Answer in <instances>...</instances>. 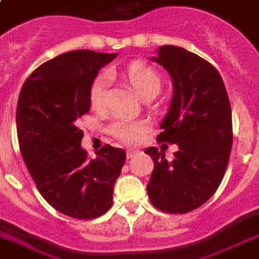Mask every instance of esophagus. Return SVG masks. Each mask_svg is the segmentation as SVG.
Masks as SVG:
<instances>
[{
	"label": "esophagus",
	"instance_id": "34e87169",
	"mask_svg": "<svg viewBox=\"0 0 259 259\" xmlns=\"http://www.w3.org/2000/svg\"><path fill=\"white\" fill-rule=\"evenodd\" d=\"M138 151L137 149H127V152H126V156H127V159H132V157H134V156L137 155Z\"/></svg>",
	"mask_w": 259,
	"mask_h": 259
}]
</instances>
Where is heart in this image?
Wrapping results in <instances>:
<instances>
[{
  "label": "heart",
  "mask_w": 259,
  "mask_h": 259,
  "mask_svg": "<svg viewBox=\"0 0 259 259\" xmlns=\"http://www.w3.org/2000/svg\"><path fill=\"white\" fill-rule=\"evenodd\" d=\"M115 74L114 70H108L107 77ZM122 76L133 88L134 92L141 99L155 98L161 90V77L155 69L143 64V62H133L123 70ZM104 74H100L95 78L90 90V103L92 110L102 111L106 106L107 98L108 80ZM148 132V126L144 121H133L127 118H119L110 126L111 136L119 140L121 143L127 145H134L140 143Z\"/></svg>",
  "instance_id": "1"
}]
</instances>
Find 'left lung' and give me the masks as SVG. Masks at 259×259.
Masks as SVG:
<instances>
[{
	"instance_id": "left-lung-1",
	"label": "left lung",
	"mask_w": 259,
	"mask_h": 259,
	"mask_svg": "<svg viewBox=\"0 0 259 259\" xmlns=\"http://www.w3.org/2000/svg\"><path fill=\"white\" fill-rule=\"evenodd\" d=\"M155 61L169 73L174 95L160 125L159 143L177 144L174 160L148 148L155 163L147 190L155 208L187 213L216 193L230 160L232 112L220 73L212 64L178 46H161Z\"/></svg>"
}]
</instances>
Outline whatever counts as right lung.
Returning <instances> with one entry per match:
<instances>
[{
  "instance_id": "obj_1",
  "label": "right lung",
  "mask_w": 259,
  "mask_h": 259,
  "mask_svg": "<svg viewBox=\"0 0 259 259\" xmlns=\"http://www.w3.org/2000/svg\"><path fill=\"white\" fill-rule=\"evenodd\" d=\"M116 54L74 50L31 73L20 92L16 125L20 151L37 190L58 212L80 220L104 214L126 152L104 145L88 160L78 119L90 111L95 77Z\"/></svg>"
}]
</instances>
